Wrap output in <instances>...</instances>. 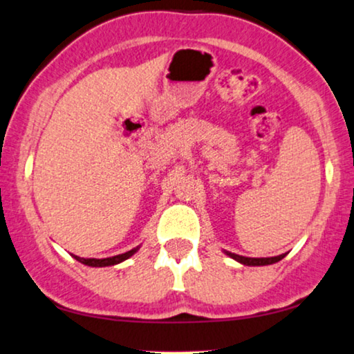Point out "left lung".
<instances>
[{
  "label": "left lung",
  "instance_id": "obj_1",
  "mask_svg": "<svg viewBox=\"0 0 354 354\" xmlns=\"http://www.w3.org/2000/svg\"><path fill=\"white\" fill-rule=\"evenodd\" d=\"M225 253H226L227 257H231L232 260H236V261L242 263V265H247V266H266V265H272V263L281 261L282 258L287 255V253H282V255L270 257V258H248V257L236 255V253H231V252H225Z\"/></svg>",
  "mask_w": 354,
  "mask_h": 354
}]
</instances>
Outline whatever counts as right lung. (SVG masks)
I'll return each instance as SVG.
<instances>
[{
	"instance_id": "right-lung-1",
	"label": "right lung",
	"mask_w": 354,
	"mask_h": 354,
	"mask_svg": "<svg viewBox=\"0 0 354 354\" xmlns=\"http://www.w3.org/2000/svg\"><path fill=\"white\" fill-rule=\"evenodd\" d=\"M139 250V247H134L131 250H128L125 253H122V255H115V257H109V258H80L77 255H72L75 258L77 261L83 263V265L86 266H93V268H104V266H113V265H118V263L128 260L129 257H133L134 253Z\"/></svg>"
}]
</instances>
